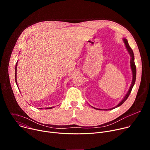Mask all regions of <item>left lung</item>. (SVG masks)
Here are the masks:
<instances>
[{"label": "left lung", "mask_w": 150, "mask_h": 150, "mask_svg": "<svg viewBox=\"0 0 150 150\" xmlns=\"http://www.w3.org/2000/svg\"><path fill=\"white\" fill-rule=\"evenodd\" d=\"M123 42L125 44V46L126 48V50L128 52V53H129L130 56H131V59H130V66H131V71H132V82H131V86L129 87V90L127 91V93L126 94V95L125 96V97H123V98L120 101V102L117 104L116 106L113 107V108H111V109H98V108H94V107L91 106L92 108H93L94 109H97V110H112V109H114L116 108H118V107H119L120 105H121L126 100V99L128 98V97H129L131 91H132V89L134 87V85L135 83V80H136V75H137V69H136V66H135V62H134V52H133V50H132V49L130 47L129 44H128V42H127V39H126L125 38H123Z\"/></svg>", "instance_id": "left-lung-1"}]
</instances>
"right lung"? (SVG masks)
Segmentation results:
<instances>
[{
	"instance_id": "right-lung-1",
	"label": "right lung",
	"mask_w": 150,
	"mask_h": 150,
	"mask_svg": "<svg viewBox=\"0 0 150 150\" xmlns=\"http://www.w3.org/2000/svg\"><path fill=\"white\" fill-rule=\"evenodd\" d=\"M18 62V61H17V62H16V65H15V82H16V85H17V86H18V84H17V80H16V69H17ZM18 88H19L18 86ZM52 108H53V107H49V108H45V109H52ZM39 109H43V108H39Z\"/></svg>"
}]
</instances>
